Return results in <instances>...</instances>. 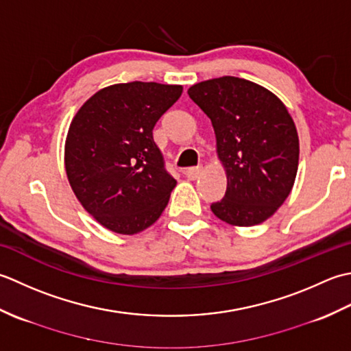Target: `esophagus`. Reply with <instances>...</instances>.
<instances>
[{"label":"esophagus","mask_w":351,"mask_h":351,"mask_svg":"<svg viewBox=\"0 0 351 351\" xmlns=\"http://www.w3.org/2000/svg\"><path fill=\"white\" fill-rule=\"evenodd\" d=\"M203 173V167L198 165V167H192V168H188L184 171L186 177L189 178V180H195V178H198L199 176H202Z\"/></svg>","instance_id":"34e87169"}]
</instances>
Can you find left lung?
<instances>
[{
    "mask_svg": "<svg viewBox=\"0 0 351 351\" xmlns=\"http://www.w3.org/2000/svg\"><path fill=\"white\" fill-rule=\"evenodd\" d=\"M188 94L210 118L227 191L210 209L227 224L250 227L268 219L288 198L298 168V134L273 92L238 77L191 86Z\"/></svg>",
    "mask_w": 351,
    "mask_h": 351,
    "instance_id": "8db88e82",
    "label": "left lung"
}]
</instances>
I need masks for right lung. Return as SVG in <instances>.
<instances>
[{
  "mask_svg": "<svg viewBox=\"0 0 351 351\" xmlns=\"http://www.w3.org/2000/svg\"><path fill=\"white\" fill-rule=\"evenodd\" d=\"M183 88L119 83L98 90L77 112L65 144V169L82 206L103 227L134 234L154 224L177 182L153 139L159 118Z\"/></svg>",
  "mask_w": 351,
  "mask_h": 351,
  "instance_id": "1",
  "label": "right lung"
}]
</instances>
